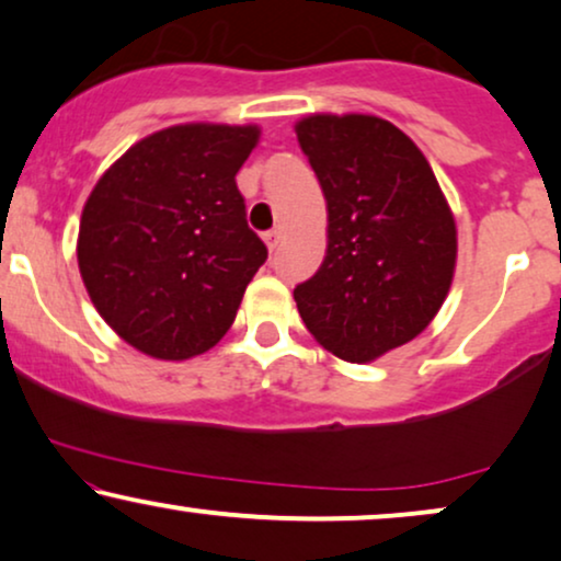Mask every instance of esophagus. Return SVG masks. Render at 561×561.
<instances>
[{"label": "esophagus", "instance_id": "1", "mask_svg": "<svg viewBox=\"0 0 561 561\" xmlns=\"http://www.w3.org/2000/svg\"><path fill=\"white\" fill-rule=\"evenodd\" d=\"M279 241H282V230L279 228L266 230V233H264V243L268 245V251H274L276 245H279Z\"/></svg>", "mask_w": 561, "mask_h": 561}]
</instances>
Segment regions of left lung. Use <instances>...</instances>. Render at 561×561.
<instances>
[{
  "instance_id": "8db88e82",
  "label": "left lung",
  "mask_w": 561,
  "mask_h": 561,
  "mask_svg": "<svg viewBox=\"0 0 561 561\" xmlns=\"http://www.w3.org/2000/svg\"><path fill=\"white\" fill-rule=\"evenodd\" d=\"M328 207L325 259L295 287L320 346L367 364L425 331L449 295L457 222L413 140L375 115L295 125Z\"/></svg>"
}]
</instances>
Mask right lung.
I'll return each instance as SVG.
<instances>
[{"mask_svg": "<svg viewBox=\"0 0 561 561\" xmlns=\"http://www.w3.org/2000/svg\"><path fill=\"white\" fill-rule=\"evenodd\" d=\"M256 144V125H174L130 146L94 184L79 272L104 323L133 348L182 362L233 325L266 261L236 186Z\"/></svg>", "mask_w": 561, "mask_h": 561, "instance_id": "obj_1", "label": "right lung"}]
</instances>
